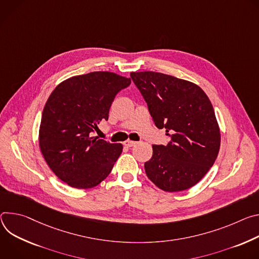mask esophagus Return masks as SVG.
<instances>
[{
	"mask_svg": "<svg viewBox=\"0 0 259 259\" xmlns=\"http://www.w3.org/2000/svg\"><path fill=\"white\" fill-rule=\"evenodd\" d=\"M123 145H124L125 147H133L134 145H136V142H135V141L126 140V141L123 143Z\"/></svg>",
	"mask_w": 259,
	"mask_h": 259,
	"instance_id": "1",
	"label": "esophagus"
}]
</instances>
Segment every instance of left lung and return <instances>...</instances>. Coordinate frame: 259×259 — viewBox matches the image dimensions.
Here are the masks:
<instances>
[{
    "instance_id": "obj_1",
    "label": "left lung",
    "mask_w": 259,
    "mask_h": 259,
    "mask_svg": "<svg viewBox=\"0 0 259 259\" xmlns=\"http://www.w3.org/2000/svg\"><path fill=\"white\" fill-rule=\"evenodd\" d=\"M131 78L147 103L158 128H165L167 145H153L145 162L147 177L167 192L186 190L214 164L220 131L213 106L196 84L157 72H132Z\"/></svg>"
}]
</instances>
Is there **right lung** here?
<instances>
[{
  "mask_svg": "<svg viewBox=\"0 0 259 259\" xmlns=\"http://www.w3.org/2000/svg\"><path fill=\"white\" fill-rule=\"evenodd\" d=\"M131 79L111 72L71 77L56 86L41 118L39 145L53 173L74 188H92L110 174L122 145L92 137Z\"/></svg>",
  "mask_w": 259,
  "mask_h": 259,
  "instance_id": "right-lung-1",
  "label": "right lung"
}]
</instances>
